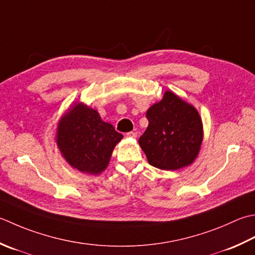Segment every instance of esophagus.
I'll use <instances>...</instances> for the list:
<instances>
[{"instance_id": "obj_1", "label": "esophagus", "mask_w": 255, "mask_h": 255, "mask_svg": "<svg viewBox=\"0 0 255 255\" xmlns=\"http://www.w3.org/2000/svg\"><path fill=\"white\" fill-rule=\"evenodd\" d=\"M126 136L130 137V138H136L138 136V133L136 131H130V132H127Z\"/></svg>"}]
</instances>
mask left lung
<instances>
[{
    "label": "left lung",
    "mask_w": 255,
    "mask_h": 255,
    "mask_svg": "<svg viewBox=\"0 0 255 255\" xmlns=\"http://www.w3.org/2000/svg\"><path fill=\"white\" fill-rule=\"evenodd\" d=\"M146 131L139 138L148 162L161 170H178L197 158L203 139L200 115L192 105L167 91L148 109Z\"/></svg>",
    "instance_id": "1"
}]
</instances>
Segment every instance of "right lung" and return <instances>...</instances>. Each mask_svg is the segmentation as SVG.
Listing matches in <instances>:
<instances>
[{"mask_svg":"<svg viewBox=\"0 0 255 255\" xmlns=\"http://www.w3.org/2000/svg\"><path fill=\"white\" fill-rule=\"evenodd\" d=\"M123 139L95 109L74 104L58 122L56 142L63 157L81 172L98 174L107 168L113 150Z\"/></svg>","mask_w":255,"mask_h":255,"instance_id":"1","label":"right lung"}]
</instances>
